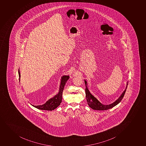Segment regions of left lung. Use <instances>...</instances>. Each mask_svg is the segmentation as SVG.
Here are the masks:
<instances>
[{
  "label": "left lung",
  "mask_w": 146,
  "mask_h": 146,
  "mask_svg": "<svg viewBox=\"0 0 146 146\" xmlns=\"http://www.w3.org/2000/svg\"><path fill=\"white\" fill-rule=\"evenodd\" d=\"M84 81L85 85H86V97L88 105L93 110H99V111L107 110L114 107L117 105L118 104L124 96V94L126 91V88L127 87L128 83V82H127L125 89L117 100H116L115 102H113V103H111L110 104L104 105L101 103L89 91V89L88 88V82L86 80H84Z\"/></svg>",
  "instance_id": "left-lung-1"
}]
</instances>
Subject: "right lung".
<instances>
[{
  "label": "right lung",
  "mask_w": 146,
  "mask_h": 146,
  "mask_svg": "<svg viewBox=\"0 0 146 146\" xmlns=\"http://www.w3.org/2000/svg\"><path fill=\"white\" fill-rule=\"evenodd\" d=\"M19 82L20 80V70L19 69ZM69 75H63L61 77L60 83V87H59V91L58 94L54 96L46 101V103L44 104L40 105L35 106L32 105L34 107L38 109H40L42 110H47V111H53L56 109L58 106H60V103L62 102V95L63 92V89L66 83L68 80L69 79Z\"/></svg>",
  "instance_id": "right-lung-1"
}]
</instances>
